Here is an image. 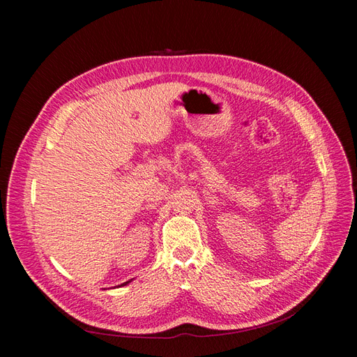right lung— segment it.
I'll return each instance as SVG.
<instances>
[{
	"instance_id": "right-lung-1",
	"label": "right lung",
	"mask_w": 357,
	"mask_h": 357,
	"mask_svg": "<svg viewBox=\"0 0 357 357\" xmlns=\"http://www.w3.org/2000/svg\"><path fill=\"white\" fill-rule=\"evenodd\" d=\"M132 282V278L131 280H128V282H125V283H122V284H119V286H114V287H123V286H126V284H129Z\"/></svg>"
}]
</instances>
